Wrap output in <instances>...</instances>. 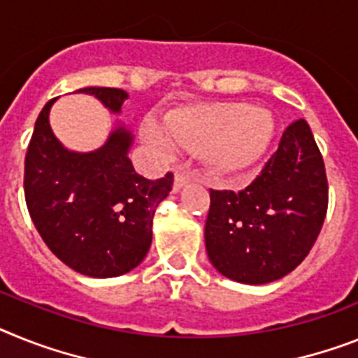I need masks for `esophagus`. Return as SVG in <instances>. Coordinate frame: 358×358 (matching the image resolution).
Wrapping results in <instances>:
<instances>
[{"mask_svg": "<svg viewBox=\"0 0 358 358\" xmlns=\"http://www.w3.org/2000/svg\"><path fill=\"white\" fill-rule=\"evenodd\" d=\"M189 180H191L189 173H185V171H178V173L174 174V191H180L182 187H185V185L189 184Z\"/></svg>", "mask_w": 358, "mask_h": 358, "instance_id": "esophagus-1", "label": "esophagus"}]
</instances>
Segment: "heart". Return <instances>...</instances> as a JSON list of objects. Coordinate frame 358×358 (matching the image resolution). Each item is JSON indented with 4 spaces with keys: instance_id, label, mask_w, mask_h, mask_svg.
I'll use <instances>...</instances> for the list:
<instances>
[{
    "instance_id": "heart-1",
    "label": "heart",
    "mask_w": 358,
    "mask_h": 358,
    "mask_svg": "<svg viewBox=\"0 0 358 358\" xmlns=\"http://www.w3.org/2000/svg\"><path fill=\"white\" fill-rule=\"evenodd\" d=\"M275 122L269 110L245 103H213L171 114L165 125L145 120L142 138L169 158L178 149L203 152L218 174L251 169L271 143Z\"/></svg>"
}]
</instances>
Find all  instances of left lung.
Returning <instances> with one entry per match:
<instances>
[{"label":"left lung","instance_id":"1","mask_svg":"<svg viewBox=\"0 0 358 358\" xmlns=\"http://www.w3.org/2000/svg\"><path fill=\"white\" fill-rule=\"evenodd\" d=\"M327 211L322 155L306 120L291 123L253 184L211 189L206 222L207 257L220 275L240 284L286 276L313 248Z\"/></svg>","mask_w":358,"mask_h":358}]
</instances>
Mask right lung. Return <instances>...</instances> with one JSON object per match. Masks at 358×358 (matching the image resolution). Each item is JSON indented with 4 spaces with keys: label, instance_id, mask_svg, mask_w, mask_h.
<instances>
[{
    "label": "right lung",
    "instance_id": "right-lung-1",
    "mask_svg": "<svg viewBox=\"0 0 358 358\" xmlns=\"http://www.w3.org/2000/svg\"><path fill=\"white\" fill-rule=\"evenodd\" d=\"M105 109L122 114L129 94L85 87ZM50 100L36 120L25 156V200L47 248L74 271L110 278L133 271L149 253L156 207L169 196L173 174L147 180L129 158L134 136L116 122L107 142L89 152L71 151L50 129Z\"/></svg>",
    "mask_w": 358,
    "mask_h": 358
}]
</instances>
